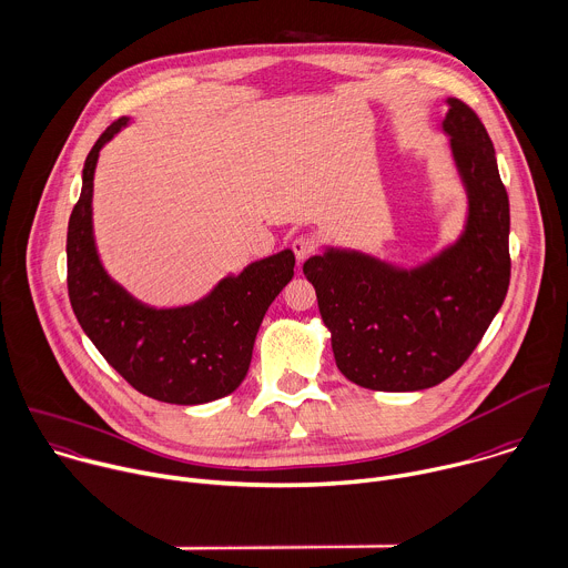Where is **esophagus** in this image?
<instances>
[{"label":"esophagus","mask_w":568,"mask_h":568,"mask_svg":"<svg viewBox=\"0 0 568 568\" xmlns=\"http://www.w3.org/2000/svg\"><path fill=\"white\" fill-rule=\"evenodd\" d=\"M291 248H293L297 262H304L311 253L317 251V240L311 237V235H300V237H295V240L291 242Z\"/></svg>","instance_id":"1"}]
</instances>
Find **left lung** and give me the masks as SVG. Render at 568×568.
<instances>
[{"label":"left lung","instance_id":"left-lung-1","mask_svg":"<svg viewBox=\"0 0 568 568\" xmlns=\"http://www.w3.org/2000/svg\"><path fill=\"white\" fill-rule=\"evenodd\" d=\"M443 130L468 190L455 246L403 271L354 251L304 262L337 369L376 392L427 389L477 349L510 284V205L493 141L473 106L447 98Z\"/></svg>","mask_w":568,"mask_h":568}]
</instances>
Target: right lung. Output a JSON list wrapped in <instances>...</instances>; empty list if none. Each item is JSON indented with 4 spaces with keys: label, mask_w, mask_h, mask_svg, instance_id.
<instances>
[{
    "label": "right lung",
    "mask_w": 568,
    "mask_h": 568,
    "mask_svg": "<svg viewBox=\"0 0 568 568\" xmlns=\"http://www.w3.org/2000/svg\"><path fill=\"white\" fill-rule=\"evenodd\" d=\"M125 125L128 119L111 123L84 161L67 233L69 300L95 349L134 389L172 405L210 403L246 378L260 324L291 282L295 255L282 251L255 262L190 306L150 308L134 300L104 273L91 229L95 161Z\"/></svg>",
    "instance_id": "right-lung-1"
}]
</instances>
